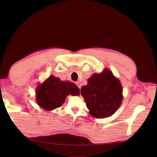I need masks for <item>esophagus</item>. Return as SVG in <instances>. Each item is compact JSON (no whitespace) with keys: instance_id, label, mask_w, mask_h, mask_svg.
<instances>
[{"instance_id":"34e87169","label":"esophagus","mask_w":157,"mask_h":157,"mask_svg":"<svg viewBox=\"0 0 157 157\" xmlns=\"http://www.w3.org/2000/svg\"><path fill=\"white\" fill-rule=\"evenodd\" d=\"M75 84H77V86L79 88V89L81 88V83H80V82H76Z\"/></svg>"}]
</instances>
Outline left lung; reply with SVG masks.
<instances>
[{
	"instance_id": "1",
	"label": "left lung",
	"mask_w": 157,
	"mask_h": 157,
	"mask_svg": "<svg viewBox=\"0 0 157 157\" xmlns=\"http://www.w3.org/2000/svg\"><path fill=\"white\" fill-rule=\"evenodd\" d=\"M80 92L90 115L98 118L113 115L123 99L120 80L108 69L90 77L88 84L81 88Z\"/></svg>"
}]
</instances>
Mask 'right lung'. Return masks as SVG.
<instances>
[{
	"label": "right lung",
	"instance_id": "obj_1",
	"mask_svg": "<svg viewBox=\"0 0 157 157\" xmlns=\"http://www.w3.org/2000/svg\"><path fill=\"white\" fill-rule=\"evenodd\" d=\"M69 94L79 96L80 90L77 85L73 82L61 81L52 75L37 86L36 100L41 108L52 111L62 105Z\"/></svg>",
	"mask_w": 157,
	"mask_h": 157
}]
</instances>
